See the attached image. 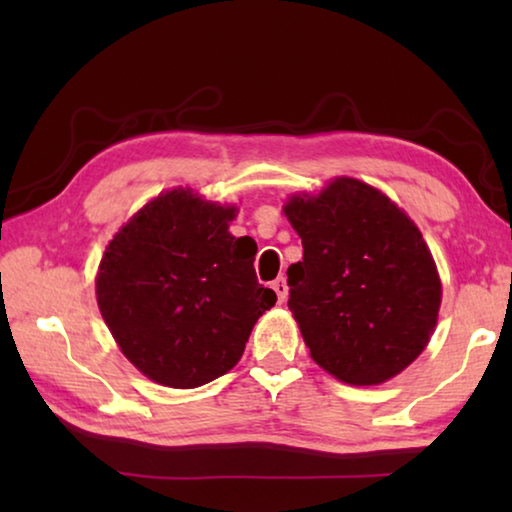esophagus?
I'll return each instance as SVG.
<instances>
[{
    "label": "esophagus",
    "instance_id": "esophagus-1",
    "mask_svg": "<svg viewBox=\"0 0 512 512\" xmlns=\"http://www.w3.org/2000/svg\"><path fill=\"white\" fill-rule=\"evenodd\" d=\"M271 289L277 293V302H284L289 296V287H287V280L284 277H277L275 282H271Z\"/></svg>",
    "mask_w": 512,
    "mask_h": 512
}]
</instances>
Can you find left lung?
Wrapping results in <instances>:
<instances>
[{"label":"left lung","instance_id":"left-lung-1","mask_svg":"<svg viewBox=\"0 0 512 512\" xmlns=\"http://www.w3.org/2000/svg\"><path fill=\"white\" fill-rule=\"evenodd\" d=\"M302 239L289 309L311 359L350 386H379L427 348L443 302L418 225L381 189L336 176L282 205Z\"/></svg>","mask_w":512,"mask_h":512}]
</instances>
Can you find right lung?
I'll list each match as a JSON object with an SVG mask.
<instances>
[{
	"label": "right lung",
	"mask_w": 512,
	"mask_h": 512,
	"mask_svg": "<svg viewBox=\"0 0 512 512\" xmlns=\"http://www.w3.org/2000/svg\"><path fill=\"white\" fill-rule=\"evenodd\" d=\"M235 203L173 187L108 241L94 287L124 357L155 384L198 388L225 375L277 296L255 277L257 244L235 237Z\"/></svg>",
	"instance_id": "obj_1"
}]
</instances>
